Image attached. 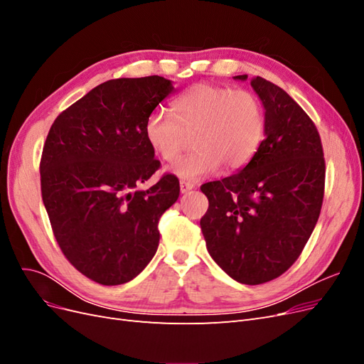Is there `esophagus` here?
<instances>
[{
	"instance_id": "1",
	"label": "esophagus",
	"mask_w": 364,
	"mask_h": 364,
	"mask_svg": "<svg viewBox=\"0 0 364 364\" xmlns=\"http://www.w3.org/2000/svg\"><path fill=\"white\" fill-rule=\"evenodd\" d=\"M194 188V183L193 182H185L181 181V193H188L190 190Z\"/></svg>"
}]
</instances>
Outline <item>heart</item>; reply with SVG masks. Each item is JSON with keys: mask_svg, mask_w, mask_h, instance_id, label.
I'll return each mask as SVG.
<instances>
[{"mask_svg": "<svg viewBox=\"0 0 364 364\" xmlns=\"http://www.w3.org/2000/svg\"><path fill=\"white\" fill-rule=\"evenodd\" d=\"M173 117L151 112L144 123L149 147L173 162L191 136V155L179 159L171 173L196 181L215 173L240 170L255 155L264 132V111L258 97L246 90L200 83L171 105Z\"/></svg>", "mask_w": 364, "mask_h": 364, "instance_id": "heart-1", "label": "heart"}]
</instances>
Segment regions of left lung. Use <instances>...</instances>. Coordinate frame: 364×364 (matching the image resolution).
Masks as SVG:
<instances>
[{
  "label": "left lung",
  "mask_w": 364,
  "mask_h": 364,
  "mask_svg": "<svg viewBox=\"0 0 364 364\" xmlns=\"http://www.w3.org/2000/svg\"><path fill=\"white\" fill-rule=\"evenodd\" d=\"M250 85L266 111V138L243 170L200 186L209 200L200 228L218 266L241 284L258 285L281 277L304 250L323 202L325 159L304 109L262 77Z\"/></svg>",
  "instance_id": "left-lung-1"
}]
</instances>
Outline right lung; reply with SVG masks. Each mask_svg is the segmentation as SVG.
<instances>
[{
  "label": "right lung",
  "mask_w": 364,
  "mask_h": 364,
  "mask_svg": "<svg viewBox=\"0 0 364 364\" xmlns=\"http://www.w3.org/2000/svg\"><path fill=\"white\" fill-rule=\"evenodd\" d=\"M173 91L159 75L107 80L65 109L43 144L41 191L53 234L73 266L102 285L146 269L159 218L179 197L174 174L138 188L161 165L144 123Z\"/></svg>",
  "instance_id": "obj_1"
}]
</instances>
